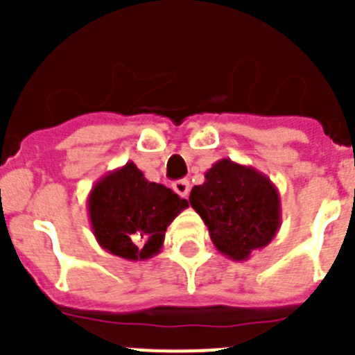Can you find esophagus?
Returning <instances> with one entry per match:
<instances>
[{
    "mask_svg": "<svg viewBox=\"0 0 355 355\" xmlns=\"http://www.w3.org/2000/svg\"><path fill=\"white\" fill-rule=\"evenodd\" d=\"M172 188H174V192L181 197H188V193H190V183H188L187 180L175 181V183L172 184Z\"/></svg>",
    "mask_w": 355,
    "mask_h": 355,
    "instance_id": "34e87169",
    "label": "esophagus"
}]
</instances>
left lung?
<instances>
[{
    "label": "left lung",
    "instance_id": "8db88e82",
    "mask_svg": "<svg viewBox=\"0 0 355 355\" xmlns=\"http://www.w3.org/2000/svg\"><path fill=\"white\" fill-rule=\"evenodd\" d=\"M190 205L205 220L216 250L247 261L281 227V199L270 178L249 165L222 158L190 192Z\"/></svg>",
    "mask_w": 355,
    "mask_h": 355
}]
</instances>
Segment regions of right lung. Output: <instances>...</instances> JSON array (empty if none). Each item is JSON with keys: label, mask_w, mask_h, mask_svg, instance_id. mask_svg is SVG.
Masks as SVG:
<instances>
[{"label": "right lung", "mask_w": 355, "mask_h": 355, "mask_svg": "<svg viewBox=\"0 0 355 355\" xmlns=\"http://www.w3.org/2000/svg\"><path fill=\"white\" fill-rule=\"evenodd\" d=\"M87 202L97 243L128 261L156 256L171 222L188 208L187 199L146 180L133 162L97 180Z\"/></svg>", "instance_id": "right-lung-1"}]
</instances>
